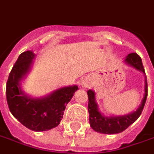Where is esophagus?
Wrapping results in <instances>:
<instances>
[{"label": "esophagus", "instance_id": "34e87169", "mask_svg": "<svg viewBox=\"0 0 154 154\" xmlns=\"http://www.w3.org/2000/svg\"><path fill=\"white\" fill-rule=\"evenodd\" d=\"M81 87L84 88V89H87V88L91 87V82H90V79H84L81 82Z\"/></svg>", "mask_w": 154, "mask_h": 154}]
</instances>
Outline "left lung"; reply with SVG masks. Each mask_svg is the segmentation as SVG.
<instances>
[{
	"label": "left lung",
	"instance_id": "8db88e82",
	"mask_svg": "<svg viewBox=\"0 0 154 154\" xmlns=\"http://www.w3.org/2000/svg\"><path fill=\"white\" fill-rule=\"evenodd\" d=\"M124 63L143 74L145 78L143 98L139 106L131 113L123 116H106L100 111L98 104L95 100V92L92 90H89L87 91L88 97H89V103H88L89 121L91 128L95 132L104 133V134H116L123 132L124 130H126L130 125H132L139 117L143 111L148 96V84H147V77L145 75L142 59L137 54L132 53V54H129L125 58Z\"/></svg>",
	"mask_w": 154,
	"mask_h": 154
}]
</instances>
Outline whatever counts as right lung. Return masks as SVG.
Instances as JSON below:
<instances>
[{"mask_svg": "<svg viewBox=\"0 0 154 154\" xmlns=\"http://www.w3.org/2000/svg\"><path fill=\"white\" fill-rule=\"evenodd\" d=\"M35 56L31 50L19 55L7 79L6 100L11 113L23 126L32 131L43 132L59 126L78 86H64L41 97L27 95L21 85L31 71Z\"/></svg>", "mask_w": 154, "mask_h": 154, "instance_id": "1", "label": "right lung"}]
</instances>
